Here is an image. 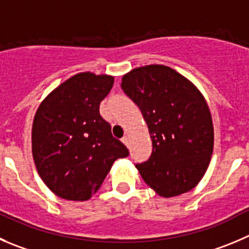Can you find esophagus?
I'll return each instance as SVG.
<instances>
[{"label":"esophagus","mask_w":249,"mask_h":249,"mask_svg":"<svg viewBox=\"0 0 249 249\" xmlns=\"http://www.w3.org/2000/svg\"><path fill=\"white\" fill-rule=\"evenodd\" d=\"M122 142H123V144H126L127 146H128V144H129V137L128 136H124L122 138Z\"/></svg>","instance_id":"1"}]
</instances>
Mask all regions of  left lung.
I'll return each mask as SVG.
<instances>
[{
	"label": "left lung",
	"mask_w": 249,
	"mask_h": 249,
	"mask_svg": "<svg viewBox=\"0 0 249 249\" xmlns=\"http://www.w3.org/2000/svg\"><path fill=\"white\" fill-rule=\"evenodd\" d=\"M121 87L141 108L153 142L148 161L136 165L142 178L164 198L193 189L214 149L212 113L199 89L164 65L134 68Z\"/></svg>",
	"instance_id": "obj_1"
}]
</instances>
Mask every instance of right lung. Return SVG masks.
Returning a JSON list of instances; mask_svg holds the SVG:
<instances>
[{
    "mask_svg": "<svg viewBox=\"0 0 249 249\" xmlns=\"http://www.w3.org/2000/svg\"><path fill=\"white\" fill-rule=\"evenodd\" d=\"M113 77L82 72L40 103L32 128V153L47 188L67 200H88L115 160L129 154L99 112Z\"/></svg>",
    "mask_w": 249,
    "mask_h": 249,
    "instance_id": "add662e5",
    "label": "right lung"
}]
</instances>
